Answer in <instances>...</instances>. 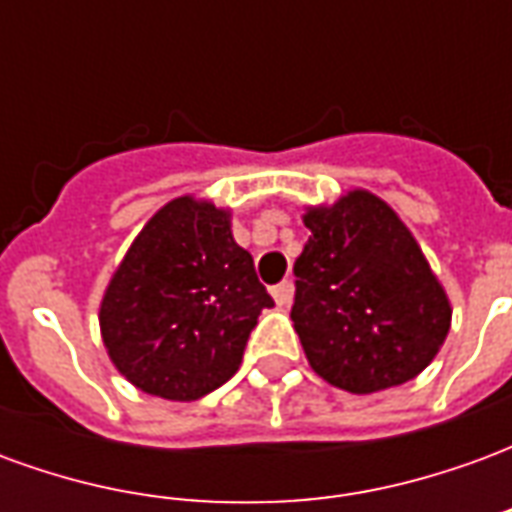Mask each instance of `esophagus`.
<instances>
[{
    "mask_svg": "<svg viewBox=\"0 0 512 512\" xmlns=\"http://www.w3.org/2000/svg\"><path fill=\"white\" fill-rule=\"evenodd\" d=\"M271 296L277 301V307H288L290 299H293V285L290 282H279L271 288Z\"/></svg>",
    "mask_w": 512,
    "mask_h": 512,
    "instance_id": "esophagus-1",
    "label": "esophagus"
}]
</instances>
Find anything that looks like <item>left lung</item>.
Here are the masks:
<instances>
[{
	"label": "left lung",
	"instance_id": "obj_1",
	"mask_svg": "<svg viewBox=\"0 0 512 512\" xmlns=\"http://www.w3.org/2000/svg\"><path fill=\"white\" fill-rule=\"evenodd\" d=\"M310 241L293 266V329L307 362L354 395L417 378L450 334L452 304L417 238L381 197L345 191L307 205Z\"/></svg>",
	"mask_w": 512,
	"mask_h": 512
}]
</instances>
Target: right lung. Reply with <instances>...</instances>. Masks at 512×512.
<instances>
[{
  "label": "right lung",
  "mask_w": 512,
  "mask_h": 512,
  "mask_svg": "<svg viewBox=\"0 0 512 512\" xmlns=\"http://www.w3.org/2000/svg\"><path fill=\"white\" fill-rule=\"evenodd\" d=\"M266 307L274 299L235 244L233 211L183 194L131 241L98 323L120 376L145 395L191 403L235 376Z\"/></svg>",
  "instance_id": "right-lung-1"
}]
</instances>
